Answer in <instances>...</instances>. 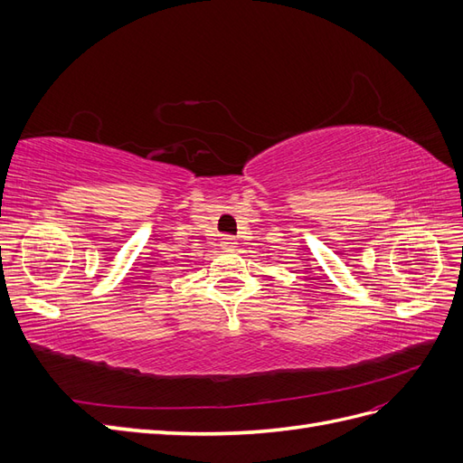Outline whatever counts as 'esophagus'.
<instances>
[{
	"label": "esophagus",
	"instance_id": "1",
	"mask_svg": "<svg viewBox=\"0 0 463 463\" xmlns=\"http://www.w3.org/2000/svg\"><path fill=\"white\" fill-rule=\"evenodd\" d=\"M220 247L223 250H235L237 249V240L233 235H223L222 241H220Z\"/></svg>",
	"mask_w": 463,
	"mask_h": 463
}]
</instances>
